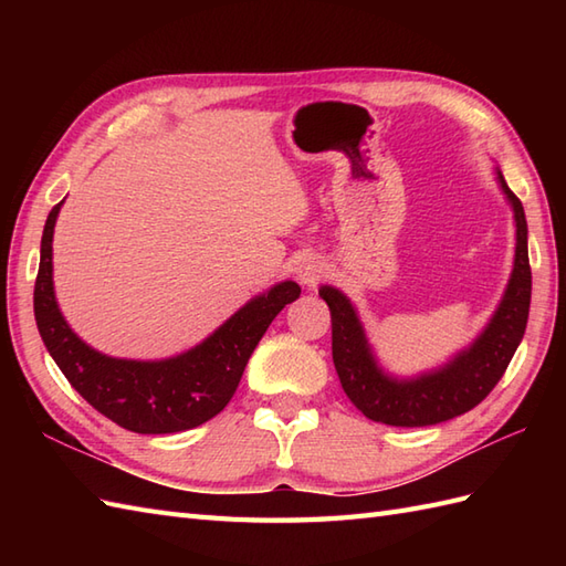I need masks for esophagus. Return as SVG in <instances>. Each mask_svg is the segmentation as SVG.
<instances>
[{"mask_svg": "<svg viewBox=\"0 0 566 566\" xmlns=\"http://www.w3.org/2000/svg\"><path fill=\"white\" fill-rule=\"evenodd\" d=\"M323 274H326V264H323V260L316 258V255L304 258L302 262H298V268H296L298 282H302L306 290H314V286L321 282Z\"/></svg>", "mask_w": 566, "mask_h": 566, "instance_id": "obj_1", "label": "esophagus"}]
</instances>
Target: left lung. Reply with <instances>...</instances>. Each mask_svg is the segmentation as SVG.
Returning <instances> with one entry per match:
<instances>
[{"label":"left lung","mask_w":566,"mask_h":566,"mask_svg":"<svg viewBox=\"0 0 566 566\" xmlns=\"http://www.w3.org/2000/svg\"><path fill=\"white\" fill-rule=\"evenodd\" d=\"M496 182L513 209L515 258L511 280L484 331L442 367L416 377H394L384 369L363 328V321L340 290L323 284L318 294L331 308L333 365L343 391L369 420L399 428L436 426L482 403L518 350L531 311V260L527 221L521 199L496 167Z\"/></svg>","instance_id":"8db88e82"}]
</instances>
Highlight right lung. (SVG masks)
Segmentation results:
<instances>
[{"instance_id":"right-lung-1","label":"right lung","mask_w":566,"mask_h":566,"mask_svg":"<svg viewBox=\"0 0 566 566\" xmlns=\"http://www.w3.org/2000/svg\"><path fill=\"white\" fill-rule=\"evenodd\" d=\"M63 201L48 213L41 264L33 290V314L48 353L90 406L116 426L163 436L207 423L238 389L248 359L280 311L302 294L286 280L252 296L209 338L165 359H124L94 350L67 326L53 286V231Z\"/></svg>"}]
</instances>
